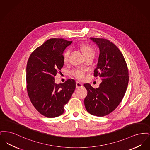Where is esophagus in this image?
<instances>
[{
  "label": "esophagus",
  "instance_id": "34e87169",
  "mask_svg": "<svg viewBox=\"0 0 150 150\" xmlns=\"http://www.w3.org/2000/svg\"><path fill=\"white\" fill-rule=\"evenodd\" d=\"M83 86V84L79 82H76V88H80Z\"/></svg>",
  "mask_w": 150,
  "mask_h": 150
}]
</instances>
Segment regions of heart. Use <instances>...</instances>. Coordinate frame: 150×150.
<instances>
[{
    "mask_svg": "<svg viewBox=\"0 0 150 150\" xmlns=\"http://www.w3.org/2000/svg\"><path fill=\"white\" fill-rule=\"evenodd\" d=\"M80 48L81 51L83 52V53L84 56H86L90 54H94V51L93 48L90 46L88 44H81L80 45ZM70 50H65L63 53V60L64 62H66L68 61L69 57L70 56ZM86 73V70L83 69L81 68H77L73 69L70 72V74L73 76H74L75 78L78 80H83L84 78V74Z\"/></svg>",
    "mask_w": 150,
    "mask_h": 150,
    "instance_id": "heart-1",
    "label": "heart"
}]
</instances>
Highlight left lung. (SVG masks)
<instances>
[{
    "mask_svg": "<svg viewBox=\"0 0 150 150\" xmlns=\"http://www.w3.org/2000/svg\"><path fill=\"white\" fill-rule=\"evenodd\" d=\"M100 50L94 76L102 83L97 88L85 84L87 96L84 99L86 111L91 115L104 116L112 112L122 100L129 81L128 69L120 50L110 40L90 38Z\"/></svg>",
    "mask_w": 150,
    "mask_h": 150,
    "instance_id": "left-lung-1",
    "label": "left lung"
}]
</instances>
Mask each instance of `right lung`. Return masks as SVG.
Instances as JSON below:
<instances>
[{"mask_svg":"<svg viewBox=\"0 0 150 150\" xmlns=\"http://www.w3.org/2000/svg\"><path fill=\"white\" fill-rule=\"evenodd\" d=\"M72 42L64 39H50L29 57L26 66L28 93L36 110L47 117L62 114L64 105L75 91L76 83L74 79L57 84L54 79L64 66V51Z\"/></svg>","mask_w":150,"mask_h":150,"instance_id":"add662e5","label":"right lung"}]
</instances>
